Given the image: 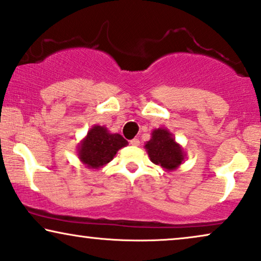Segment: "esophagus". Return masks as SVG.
I'll list each match as a JSON object with an SVG mask.
<instances>
[{"mask_svg":"<svg viewBox=\"0 0 261 261\" xmlns=\"http://www.w3.org/2000/svg\"><path fill=\"white\" fill-rule=\"evenodd\" d=\"M129 144L133 145V146H139V145H140V140H139V139H132Z\"/></svg>","mask_w":261,"mask_h":261,"instance_id":"obj_1","label":"esophagus"}]
</instances>
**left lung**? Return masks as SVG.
<instances>
[{
	"instance_id": "obj_1",
	"label": "left lung",
	"mask_w": 261,
	"mask_h": 261,
	"mask_svg": "<svg viewBox=\"0 0 261 261\" xmlns=\"http://www.w3.org/2000/svg\"><path fill=\"white\" fill-rule=\"evenodd\" d=\"M152 163L161 165L167 170H174L184 161L182 148L175 143L167 129L158 128L152 133V139L145 145Z\"/></svg>"
}]
</instances>
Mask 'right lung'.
<instances>
[{
  "instance_id": "obj_1",
  "label": "right lung",
  "mask_w": 261,
  "mask_h": 261,
  "mask_svg": "<svg viewBox=\"0 0 261 261\" xmlns=\"http://www.w3.org/2000/svg\"><path fill=\"white\" fill-rule=\"evenodd\" d=\"M127 144L120 134H110L107 128L94 126L79 146V158L89 168L98 169L109 163Z\"/></svg>"
}]
</instances>
